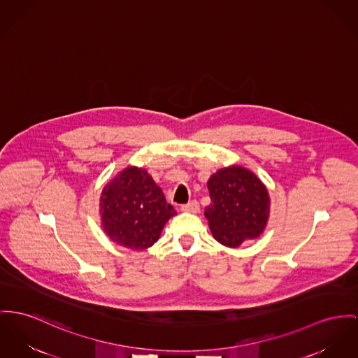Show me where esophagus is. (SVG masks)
I'll return each mask as SVG.
<instances>
[{
  "label": "esophagus",
  "mask_w": 358,
  "mask_h": 358,
  "mask_svg": "<svg viewBox=\"0 0 358 358\" xmlns=\"http://www.w3.org/2000/svg\"><path fill=\"white\" fill-rule=\"evenodd\" d=\"M180 210L185 212V213H192L194 215V213L199 212V205H198L196 201H191L187 205H183Z\"/></svg>",
  "instance_id": "esophagus-1"
}]
</instances>
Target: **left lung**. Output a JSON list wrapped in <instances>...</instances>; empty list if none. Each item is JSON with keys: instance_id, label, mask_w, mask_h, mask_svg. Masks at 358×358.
Segmentation results:
<instances>
[{"instance_id": "obj_1", "label": "left lung", "mask_w": 358, "mask_h": 358, "mask_svg": "<svg viewBox=\"0 0 358 358\" xmlns=\"http://www.w3.org/2000/svg\"><path fill=\"white\" fill-rule=\"evenodd\" d=\"M210 205L205 209L213 238L236 248L259 238L270 217L266 185L248 168L238 164L221 168L208 180Z\"/></svg>"}]
</instances>
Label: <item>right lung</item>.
Wrapping results in <instances>:
<instances>
[{"instance_id":"1","label":"right lung","mask_w":358,"mask_h":358,"mask_svg":"<svg viewBox=\"0 0 358 358\" xmlns=\"http://www.w3.org/2000/svg\"><path fill=\"white\" fill-rule=\"evenodd\" d=\"M99 215L108 238L129 250L152 247L176 215L163 190L143 168H123L100 194Z\"/></svg>"}]
</instances>
